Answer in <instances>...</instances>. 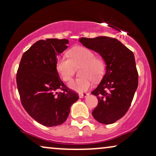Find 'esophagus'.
<instances>
[{
	"instance_id": "esophagus-1",
	"label": "esophagus",
	"mask_w": 156,
	"mask_h": 156,
	"mask_svg": "<svg viewBox=\"0 0 156 156\" xmlns=\"http://www.w3.org/2000/svg\"><path fill=\"white\" fill-rule=\"evenodd\" d=\"M88 95H89L88 93H80V94H79V97H80V98L86 97Z\"/></svg>"
}]
</instances>
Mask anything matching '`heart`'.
I'll return each mask as SVG.
<instances>
[{"label":"heart","instance_id":"1","mask_svg":"<svg viewBox=\"0 0 156 156\" xmlns=\"http://www.w3.org/2000/svg\"><path fill=\"white\" fill-rule=\"evenodd\" d=\"M69 57L62 56L57 59L56 69L65 82H69L73 76L76 67H82L80 74L82 77L72 80L69 88L77 92L87 91L91 86V80L98 82L103 77L106 64L103 57L95 56L90 49L83 46H76L68 51Z\"/></svg>","mask_w":156,"mask_h":156}]
</instances>
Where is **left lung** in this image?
<instances>
[{
  "label": "left lung",
  "instance_id": "obj_1",
  "mask_svg": "<svg viewBox=\"0 0 156 156\" xmlns=\"http://www.w3.org/2000/svg\"><path fill=\"white\" fill-rule=\"evenodd\" d=\"M80 42L99 52L106 64L105 75L91 91L98 99L92 116L104 124L116 122L128 112L138 87V74L133 53L116 38L106 36L81 37Z\"/></svg>",
  "mask_w": 156,
  "mask_h": 156
}]
</instances>
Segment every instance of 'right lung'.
Masks as SVG:
<instances>
[{
    "label": "right lung",
    "mask_w": 156,
    "mask_h": 156,
    "mask_svg": "<svg viewBox=\"0 0 156 156\" xmlns=\"http://www.w3.org/2000/svg\"><path fill=\"white\" fill-rule=\"evenodd\" d=\"M66 39L40 40L23 53L16 74L21 104L30 116L45 126L67 120L78 94L66 87L56 69L57 55L67 48Z\"/></svg>",
    "instance_id": "add662e5"
}]
</instances>
